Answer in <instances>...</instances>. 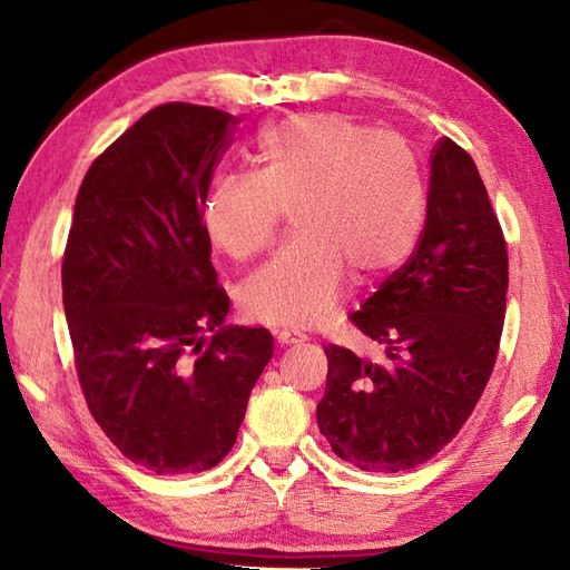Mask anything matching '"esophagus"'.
<instances>
[{"label":"esophagus","instance_id":"obj_1","mask_svg":"<svg viewBox=\"0 0 570 570\" xmlns=\"http://www.w3.org/2000/svg\"><path fill=\"white\" fill-rule=\"evenodd\" d=\"M304 341H306V335L298 333V331H288V328L276 331V343L278 345H298V343H304Z\"/></svg>","mask_w":570,"mask_h":570}]
</instances>
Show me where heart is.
Masks as SVG:
<instances>
[{
    "label": "heart",
    "instance_id": "b5f03b06",
    "mask_svg": "<svg viewBox=\"0 0 570 570\" xmlns=\"http://www.w3.org/2000/svg\"><path fill=\"white\" fill-rule=\"evenodd\" d=\"M284 213L294 239L239 292L252 321L311 328L331 316L347 272L365 284L402 264L426 215L416 154L345 115L286 119L266 131L257 171L215 178L203 229L245 262L274 245Z\"/></svg>",
    "mask_w": 570,
    "mask_h": 570
}]
</instances>
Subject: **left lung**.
I'll return each mask as SVG.
<instances>
[{
    "mask_svg": "<svg viewBox=\"0 0 570 570\" xmlns=\"http://www.w3.org/2000/svg\"><path fill=\"white\" fill-rule=\"evenodd\" d=\"M510 262L475 161L453 139L431 151L426 225L411 259L350 313L382 360L325 347L316 409L333 453L367 472H402L451 443L498 360Z\"/></svg>",
    "mask_w": 570,
    "mask_h": 570,
    "instance_id": "1",
    "label": "left lung"
}]
</instances>
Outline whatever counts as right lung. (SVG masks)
<instances>
[{
	"mask_svg": "<svg viewBox=\"0 0 570 570\" xmlns=\"http://www.w3.org/2000/svg\"><path fill=\"white\" fill-rule=\"evenodd\" d=\"M237 119L154 107L85 174L63 254V308L85 402L122 455L156 475L215 468L274 353L229 328L200 208Z\"/></svg>",
	"mask_w": 570,
	"mask_h": 570,
	"instance_id": "1",
	"label": "right lung"
}]
</instances>
